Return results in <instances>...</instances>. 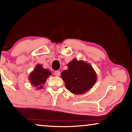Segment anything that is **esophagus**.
<instances>
[{
  "label": "esophagus",
  "mask_w": 132,
  "mask_h": 132,
  "mask_svg": "<svg viewBox=\"0 0 132 132\" xmlns=\"http://www.w3.org/2000/svg\"><path fill=\"white\" fill-rule=\"evenodd\" d=\"M54 75L56 76H59L61 75V72L59 71H55L54 72Z\"/></svg>",
  "instance_id": "esophagus-1"
}]
</instances>
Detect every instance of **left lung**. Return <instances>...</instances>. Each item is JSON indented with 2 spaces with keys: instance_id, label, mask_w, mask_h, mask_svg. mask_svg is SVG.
I'll return each instance as SVG.
<instances>
[{
  "instance_id": "left-lung-1",
  "label": "left lung",
  "mask_w": 132,
  "mask_h": 132,
  "mask_svg": "<svg viewBox=\"0 0 132 132\" xmlns=\"http://www.w3.org/2000/svg\"><path fill=\"white\" fill-rule=\"evenodd\" d=\"M68 69L61 73L66 88L75 94H82L93 87L97 74L90 64L74 59L68 64Z\"/></svg>"
}]
</instances>
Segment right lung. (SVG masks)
<instances>
[{
  "instance_id": "right-lung-1",
  "label": "right lung",
  "mask_w": 132,
  "mask_h": 132,
  "mask_svg": "<svg viewBox=\"0 0 132 132\" xmlns=\"http://www.w3.org/2000/svg\"><path fill=\"white\" fill-rule=\"evenodd\" d=\"M51 75V71L48 69H45L42 65L37 64L35 68L30 73L29 80L32 86L37 87V89L42 88V85L45 83L47 78Z\"/></svg>"
}]
</instances>
